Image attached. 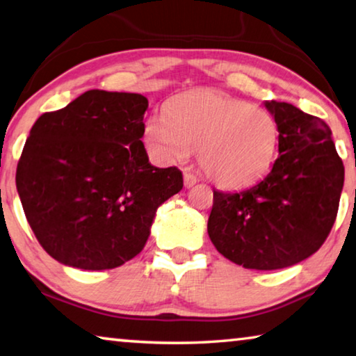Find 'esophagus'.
<instances>
[{"label":"esophagus","instance_id":"esophagus-1","mask_svg":"<svg viewBox=\"0 0 356 356\" xmlns=\"http://www.w3.org/2000/svg\"><path fill=\"white\" fill-rule=\"evenodd\" d=\"M198 182V177L195 176V174H191V172H185L184 174V185L187 188H190V187H193V185Z\"/></svg>","mask_w":356,"mask_h":356}]
</instances>
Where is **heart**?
<instances>
[{
	"mask_svg": "<svg viewBox=\"0 0 356 356\" xmlns=\"http://www.w3.org/2000/svg\"><path fill=\"white\" fill-rule=\"evenodd\" d=\"M144 143L156 160H182L198 147L206 176L223 188H241L266 176L279 149V127L247 101L201 90L180 95L144 127Z\"/></svg>",
	"mask_w": 356,
	"mask_h": 356,
	"instance_id": "obj_1",
	"label": "heart"
}]
</instances>
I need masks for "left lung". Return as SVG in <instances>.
Returning <instances> with one entry per match:
<instances>
[{
	"mask_svg": "<svg viewBox=\"0 0 356 356\" xmlns=\"http://www.w3.org/2000/svg\"><path fill=\"white\" fill-rule=\"evenodd\" d=\"M279 127V156L266 177L238 193L213 191L207 233L239 266L289 268L317 252L334 225L343 165L331 129L289 103L266 101Z\"/></svg>",
	"mask_w": 356,
	"mask_h": 356,
	"instance_id": "left-lung-1",
	"label": "left lung"
}]
</instances>
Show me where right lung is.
<instances>
[{
  "label": "right lung",
  "mask_w": 356,
  "mask_h": 356,
  "mask_svg": "<svg viewBox=\"0 0 356 356\" xmlns=\"http://www.w3.org/2000/svg\"><path fill=\"white\" fill-rule=\"evenodd\" d=\"M149 101L88 90L38 118L15 184L39 244L66 266H122L144 249L156 209L184 187L176 166L149 163L140 138Z\"/></svg>",
  "instance_id": "right-lung-1"
}]
</instances>
